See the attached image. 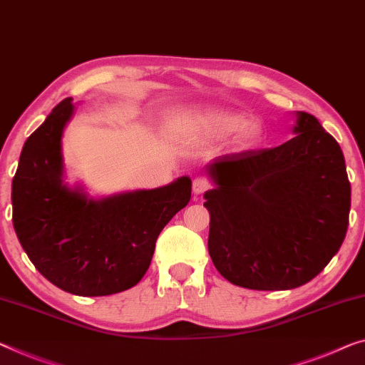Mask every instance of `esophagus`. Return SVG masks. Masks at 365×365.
I'll use <instances>...</instances> for the list:
<instances>
[{"mask_svg":"<svg viewBox=\"0 0 365 365\" xmlns=\"http://www.w3.org/2000/svg\"><path fill=\"white\" fill-rule=\"evenodd\" d=\"M208 188H210V182L206 180V178L198 177V178H195V180H193V193L195 195L205 193Z\"/></svg>","mask_w":365,"mask_h":365,"instance_id":"esophagus-1","label":"esophagus"}]
</instances>
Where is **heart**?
Returning a JSON list of instances; mask_svg holds the SVG:
<instances>
[{"mask_svg": "<svg viewBox=\"0 0 365 365\" xmlns=\"http://www.w3.org/2000/svg\"><path fill=\"white\" fill-rule=\"evenodd\" d=\"M178 140L217 139L231 134V145L237 152L255 149L264 139V124L255 118L226 108H190L173 114L168 123Z\"/></svg>", "mask_w": 365, "mask_h": 365, "instance_id": "heart-1", "label": "heart"}]
</instances>
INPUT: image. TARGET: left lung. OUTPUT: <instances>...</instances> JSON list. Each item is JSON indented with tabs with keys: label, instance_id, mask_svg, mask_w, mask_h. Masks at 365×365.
<instances>
[{
	"label": "left lung",
	"instance_id": "left-lung-1",
	"mask_svg": "<svg viewBox=\"0 0 365 365\" xmlns=\"http://www.w3.org/2000/svg\"><path fill=\"white\" fill-rule=\"evenodd\" d=\"M295 134L274 149L222 155L205 167L215 183L208 252L231 284L292 290L339 251L349 225L351 183L339 144L313 114L295 113Z\"/></svg>",
	"mask_w": 365,
	"mask_h": 365
}]
</instances>
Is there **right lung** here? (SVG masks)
<instances>
[{"instance_id":"add662e5","label":"right lung","mask_w":365,"mask_h":365,"mask_svg":"<svg viewBox=\"0 0 365 365\" xmlns=\"http://www.w3.org/2000/svg\"><path fill=\"white\" fill-rule=\"evenodd\" d=\"M72 101L58 103L24 143L11 193L13 225L51 284L80 297L113 295L148 272L160 231L188 205L192 180L100 198L68 185L62 139L75 114Z\"/></svg>"}]
</instances>
